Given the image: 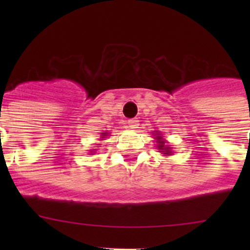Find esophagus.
Returning <instances> with one entry per match:
<instances>
[{
  "instance_id": "1",
  "label": "esophagus",
  "mask_w": 250,
  "mask_h": 250,
  "mask_svg": "<svg viewBox=\"0 0 250 250\" xmlns=\"http://www.w3.org/2000/svg\"><path fill=\"white\" fill-rule=\"evenodd\" d=\"M128 127L132 128V129H134V128H138V125H139V121L137 120V118H132V120L128 121Z\"/></svg>"
}]
</instances>
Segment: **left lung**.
Instances as JSON below:
<instances>
[{
	"label": "left lung",
	"instance_id": "1",
	"mask_svg": "<svg viewBox=\"0 0 250 250\" xmlns=\"http://www.w3.org/2000/svg\"><path fill=\"white\" fill-rule=\"evenodd\" d=\"M153 139L156 141V147H157L158 152H161L165 156H170L173 155L172 147L168 145V141L163 138V135L161 134V132H153Z\"/></svg>",
	"mask_w": 250,
	"mask_h": 250
}]
</instances>
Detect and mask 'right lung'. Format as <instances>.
<instances>
[{"label":"right lung","instance_id":"obj_1","mask_svg":"<svg viewBox=\"0 0 250 250\" xmlns=\"http://www.w3.org/2000/svg\"><path fill=\"white\" fill-rule=\"evenodd\" d=\"M107 135H110V133H109V132L100 133V137H102V138H100V140H104L105 138H107ZM98 145H100V144H98ZM89 152H90V153H94V152H95V150H90Z\"/></svg>","mask_w":250,"mask_h":250}]
</instances>
